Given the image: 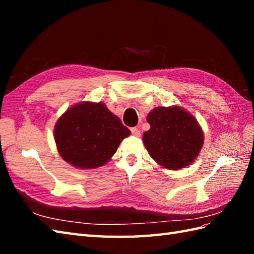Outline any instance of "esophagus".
<instances>
[{"mask_svg": "<svg viewBox=\"0 0 254 254\" xmlns=\"http://www.w3.org/2000/svg\"><path fill=\"white\" fill-rule=\"evenodd\" d=\"M131 132L133 135H135V136L141 135V131L138 130V127H131Z\"/></svg>", "mask_w": 254, "mask_h": 254, "instance_id": "esophagus-1", "label": "esophagus"}]
</instances>
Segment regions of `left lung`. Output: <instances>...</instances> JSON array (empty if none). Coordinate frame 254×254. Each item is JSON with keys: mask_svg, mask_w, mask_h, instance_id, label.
I'll return each mask as SVG.
<instances>
[{"mask_svg": "<svg viewBox=\"0 0 254 254\" xmlns=\"http://www.w3.org/2000/svg\"><path fill=\"white\" fill-rule=\"evenodd\" d=\"M143 134L147 152L158 165L178 170L192 164L201 152L204 134L196 119L179 106L158 107L147 116Z\"/></svg>", "mask_w": 254, "mask_h": 254, "instance_id": "obj_1", "label": "left lung"}]
</instances>
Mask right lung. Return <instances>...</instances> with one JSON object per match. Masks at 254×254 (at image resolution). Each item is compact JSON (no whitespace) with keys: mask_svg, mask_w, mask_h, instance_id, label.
<instances>
[{"mask_svg":"<svg viewBox=\"0 0 254 254\" xmlns=\"http://www.w3.org/2000/svg\"><path fill=\"white\" fill-rule=\"evenodd\" d=\"M130 134L104 102H79L64 112L55 127L59 154L79 169L107 164Z\"/></svg>","mask_w":254,"mask_h":254,"instance_id":"1","label":"right lung"}]
</instances>
